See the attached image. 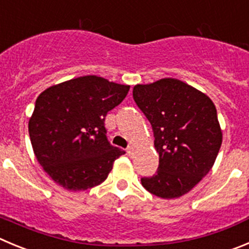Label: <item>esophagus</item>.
Here are the masks:
<instances>
[{
	"mask_svg": "<svg viewBox=\"0 0 249 249\" xmlns=\"http://www.w3.org/2000/svg\"><path fill=\"white\" fill-rule=\"evenodd\" d=\"M126 152L129 156H132V155H134V152H135V147H134V146H129V147L126 148Z\"/></svg>",
	"mask_w": 249,
	"mask_h": 249,
	"instance_id": "obj_1",
	"label": "esophagus"
}]
</instances>
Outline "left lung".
I'll return each mask as SVG.
<instances>
[{
	"label": "left lung",
	"mask_w": 249,
	"mask_h": 249,
	"mask_svg": "<svg viewBox=\"0 0 249 249\" xmlns=\"http://www.w3.org/2000/svg\"><path fill=\"white\" fill-rule=\"evenodd\" d=\"M136 106L152 126L160 164L141 184L162 199L179 198L198 184L215 162L222 142L217 111L200 90L174 78L132 89Z\"/></svg>",
	"instance_id": "obj_1"
}]
</instances>
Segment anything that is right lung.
Listing matches in <instances>:
<instances>
[{
    "label": "right lung",
    "instance_id": "add662e5",
    "mask_svg": "<svg viewBox=\"0 0 249 249\" xmlns=\"http://www.w3.org/2000/svg\"><path fill=\"white\" fill-rule=\"evenodd\" d=\"M129 89L98 76H83L39 94L29 138L36 160L55 183L78 192L107 179L125 151L110 145L104 119Z\"/></svg>",
    "mask_w": 249,
    "mask_h": 249
}]
</instances>
